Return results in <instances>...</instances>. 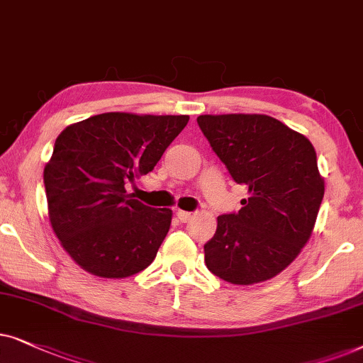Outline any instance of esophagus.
Listing matches in <instances>:
<instances>
[{"label":"esophagus","instance_id":"esophagus-1","mask_svg":"<svg viewBox=\"0 0 363 363\" xmlns=\"http://www.w3.org/2000/svg\"><path fill=\"white\" fill-rule=\"evenodd\" d=\"M176 216H177V219L181 220V222H189V220H191V217H192L191 212H187V211H181V209H179V211L176 212Z\"/></svg>","mask_w":363,"mask_h":363}]
</instances>
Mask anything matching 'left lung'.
<instances>
[{
	"label": "left lung",
	"mask_w": 363,
	"mask_h": 363,
	"mask_svg": "<svg viewBox=\"0 0 363 363\" xmlns=\"http://www.w3.org/2000/svg\"><path fill=\"white\" fill-rule=\"evenodd\" d=\"M197 124L232 179L249 187L238 214L217 217L204 245L207 269L235 286L272 279L301 254L315 225L325 191L315 149L265 114H204Z\"/></svg>",
	"instance_id": "1"
}]
</instances>
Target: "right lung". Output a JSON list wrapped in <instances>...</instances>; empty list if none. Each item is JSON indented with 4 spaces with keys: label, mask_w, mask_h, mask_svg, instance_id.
I'll return each instance as SVG.
<instances>
[{
    "label": "right lung",
    "mask_w": 363,
    "mask_h": 363,
    "mask_svg": "<svg viewBox=\"0 0 363 363\" xmlns=\"http://www.w3.org/2000/svg\"><path fill=\"white\" fill-rule=\"evenodd\" d=\"M189 116L104 113L57 136L45 166L48 216L56 238L86 272L124 279L156 257L172 220L125 192L151 172Z\"/></svg>",
    "instance_id": "1"
}]
</instances>
